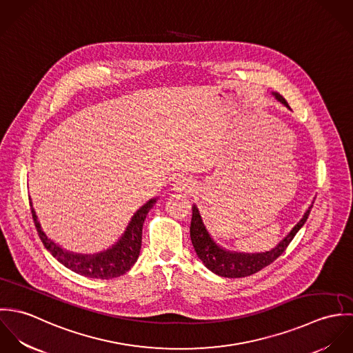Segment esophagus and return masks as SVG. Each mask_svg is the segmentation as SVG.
Segmentation results:
<instances>
[{"mask_svg": "<svg viewBox=\"0 0 353 353\" xmlns=\"http://www.w3.org/2000/svg\"><path fill=\"white\" fill-rule=\"evenodd\" d=\"M172 190L176 193H192L194 190V185L190 179L178 178L172 185Z\"/></svg>", "mask_w": 353, "mask_h": 353, "instance_id": "1", "label": "esophagus"}]
</instances>
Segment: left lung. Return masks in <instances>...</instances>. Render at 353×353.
Segmentation results:
<instances>
[{
    "instance_id": "1",
    "label": "left lung",
    "mask_w": 353,
    "mask_h": 353,
    "mask_svg": "<svg viewBox=\"0 0 353 353\" xmlns=\"http://www.w3.org/2000/svg\"><path fill=\"white\" fill-rule=\"evenodd\" d=\"M272 95L284 104L287 108H291L287 101L277 92H272ZM314 203V202H312ZM312 203L308 206V209L304 212L302 219L295 224V227L288 232L285 238H283L279 245H276L272 250L263 252H231L225 248H221L219 243L214 242V239L208 232L203 221H202L200 210L197 205L193 203V216H192V224H190V238L193 248L197 252L199 258L202 263L214 274L227 277V279H239L252 276L254 273L259 272L265 266L270 265L276 258H279L287 246L291 243L294 236L298 234V231L302 228L310 214V210L312 208Z\"/></svg>"
}]
</instances>
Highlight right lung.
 <instances>
[{"instance_id":"right-lung-1","label":"right lung","mask_w":353,"mask_h":353,"mask_svg":"<svg viewBox=\"0 0 353 353\" xmlns=\"http://www.w3.org/2000/svg\"><path fill=\"white\" fill-rule=\"evenodd\" d=\"M157 199H151L145 202L137 212L132 216L130 221L126 225V230L121 235V238L108 249L94 254H81V252H69L61 248L50 239L43 231L41 221L38 220V214L31 202L32 217L38 230V234L45 245V248L51 252V255L62 263L65 268L72 272L90 277V279H101L108 280L126 273L137 261L141 250V238H143V224L144 220L151 210L152 206L156 203Z\"/></svg>"}]
</instances>
